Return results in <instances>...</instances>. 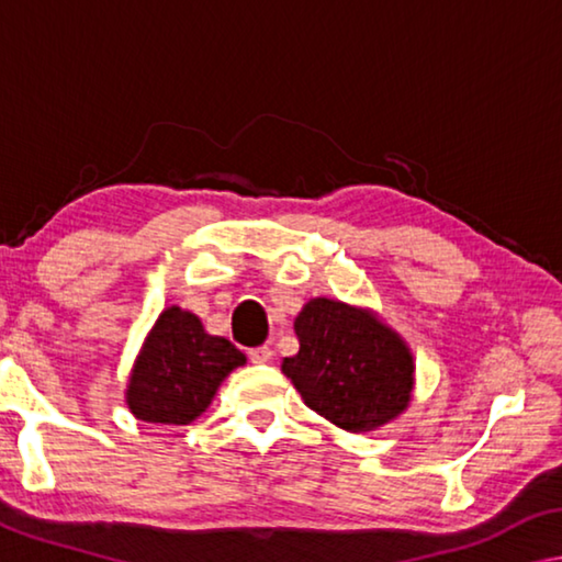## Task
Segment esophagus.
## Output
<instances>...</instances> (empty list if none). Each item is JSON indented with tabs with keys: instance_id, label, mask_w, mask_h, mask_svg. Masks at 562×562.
<instances>
[{
	"instance_id": "1",
	"label": "esophagus",
	"mask_w": 562,
	"mask_h": 562,
	"mask_svg": "<svg viewBox=\"0 0 562 562\" xmlns=\"http://www.w3.org/2000/svg\"><path fill=\"white\" fill-rule=\"evenodd\" d=\"M247 359H250L252 364H268V361L272 359V349L268 345L255 347V349L247 351Z\"/></svg>"
}]
</instances>
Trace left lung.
Instances as JSON below:
<instances>
[{
	"label": "left lung",
	"instance_id": "obj_1",
	"mask_svg": "<svg viewBox=\"0 0 562 562\" xmlns=\"http://www.w3.org/2000/svg\"><path fill=\"white\" fill-rule=\"evenodd\" d=\"M294 335L300 351L284 357L282 374L339 429L374 431L412 402V351L369 310L315 297L294 319Z\"/></svg>",
	"mask_w": 562,
	"mask_h": 562
}]
</instances>
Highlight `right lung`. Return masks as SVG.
<instances>
[{
    "instance_id": "1",
    "label": "right lung",
    "mask_w": 562,
    "mask_h": 562,
    "mask_svg": "<svg viewBox=\"0 0 562 562\" xmlns=\"http://www.w3.org/2000/svg\"><path fill=\"white\" fill-rule=\"evenodd\" d=\"M243 364V351L225 337L207 335L193 312L168 307L131 369L126 404L140 422L186 426L211 406L223 379Z\"/></svg>"
}]
</instances>
